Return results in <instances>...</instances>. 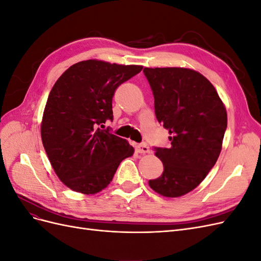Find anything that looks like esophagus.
I'll list each match as a JSON object with an SVG mask.
<instances>
[{
    "instance_id": "esophagus-1",
    "label": "esophagus",
    "mask_w": 261,
    "mask_h": 261,
    "mask_svg": "<svg viewBox=\"0 0 261 261\" xmlns=\"http://www.w3.org/2000/svg\"><path fill=\"white\" fill-rule=\"evenodd\" d=\"M136 150H137V152H139V153H148L149 152V147H148L147 144L141 143V144H138L136 146Z\"/></svg>"
}]
</instances>
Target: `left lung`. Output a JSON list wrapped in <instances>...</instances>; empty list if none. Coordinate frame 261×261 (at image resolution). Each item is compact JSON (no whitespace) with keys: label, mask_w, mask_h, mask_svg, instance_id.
I'll use <instances>...</instances> for the list:
<instances>
[{"label":"left lung","mask_w":261,"mask_h":261,"mask_svg":"<svg viewBox=\"0 0 261 261\" xmlns=\"http://www.w3.org/2000/svg\"><path fill=\"white\" fill-rule=\"evenodd\" d=\"M158 122L170 133V148L154 147L163 163L149 186L164 197L183 196L198 186L216 164L227 125L226 110L206 77L188 68H144Z\"/></svg>","instance_id":"left-lung-1"}]
</instances>
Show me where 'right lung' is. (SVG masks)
Wrapping results in <instances>:
<instances>
[{
    "label": "right lung",
    "instance_id": "obj_1",
    "mask_svg": "<svg viewBox=\"0 0 261 261\" xmlns=\"http://www.w3.org/2000/svg\"><path fill=\"white\" fill-rule=\"evenodd\" d=\"M143 66L88 60L70 66L54 84L41 124L42 144L54 172L68 188L96 194L112 180L134 148L105 127L113 121L116 88Z\"/></svg>",
    "mask_w": 261,
    "mask_h": 261
}]
</instances>
